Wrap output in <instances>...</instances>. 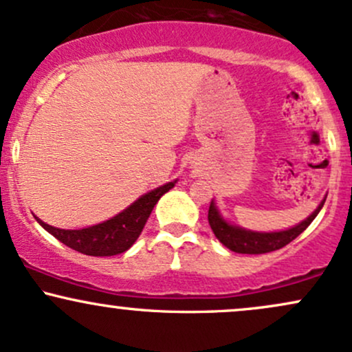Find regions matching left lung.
I'll list each match as a JSON object with an SVG mask.
<instances>
[{
    "mask_svg": "<svg viewBox=\"0 0 352 352\" xmlns=\"http://www.w3.org/2000/svg\"><path fill=\"white\" fill-rule=\"evenodd\" d=\"M326 199H322L321 204L318 205V208L314 210L311 215L302 220L300 225L296 227L283 230V232H272V233H261V232H252V230H245L241 227H236V225H230L227 220H223L218 212L217 205L210 204L208 208V223L212 227L215 236L220 240V243H223L228 250L235 253H243V254H261V253H270L274 252V250H280L283 246L301 235L306 228L309 227L311 221L316 218L319 210L322 208Z\"/></svg>",
    "mask_w": 352,
    "mask_h": 352,
    "instance_id": "obj_1",
    "label": "left lung"
}]
</instances>
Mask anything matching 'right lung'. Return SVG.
<instances>
[{
	"label": "right lung",
	"instance_id": "right-lung-1",
	"mask_svg": "<svg viewBox=\"0 0 352 352\" xmlns=\"http://www.w3.org/2000/svg\"><path fill=\"white\" fill-rule=\"evenodd\" d=\"M177 180L151 190L140 199H137L124 212L112 217L111 220L92 225V227L87 228L63 230L44 223L38 217H36V220L52 236L58 238L60 243L69 246L76 252L89 254V256H114V254L127 252L135 243L155 204L164 193L173 188Z\"/></svg>",
	"mask_w": 352,
	"mask_h": 352
}]
</instances>
